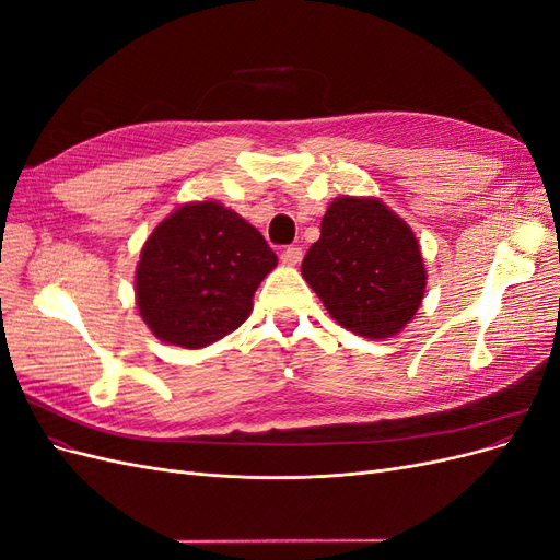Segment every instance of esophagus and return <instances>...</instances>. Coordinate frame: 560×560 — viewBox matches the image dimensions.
Returning <instances> with one entry per match:
<instances>
[{
  "instance_id": "esophagus-1",
  "label": "esophagus",
  "mask_w": 560,
  "mask_h": 560,
  "mask_svg": "<svg viewBox=\"0 0 560 560\" xmlns=\"http://www.w3.org/2000/svg\"><path fill=\"white\" fill-rule=\"evenodd\" d=\"M301 257H303L301 247H296V245H292V247H284V252H282V264H287V266H296V264L301 261Z\"/></svg>"
}]
</instances>
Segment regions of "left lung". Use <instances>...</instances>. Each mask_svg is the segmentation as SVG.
<instances>
[{
    "label": "left lung",
    "instance_id": "1",
    "mask_svg": "<svg viewBox=\"0 0 560 560\" xmlns=\"http://www.w3.org/2000/svg\"><path fill=\"white\" fill-rule=\"evenodd\" d=\"M301 273L329 315L358 336L387 338L409 325L428 270L409 224L378 198H334Z\"/></svg>",
    "mask_w": 560,
    "mask_h": 560
}]
</instances>
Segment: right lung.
<instances>
[{
  "instance_id": "obj_1",
  "label": "right lung",
  "mask_w": 560,
  "mask_h": 560,
  "mask_svg": "<svg viewBox=\"0 0 560 560\" xmlns=\"http://www.w3.org/2000/svg\"><path fill=\"white\" fill-rule=\"evenodd\" d=\"M276 266V252L241 214L217 200L189 202L147 238L135 299L161 341L198 350L243 325Z\"/></svg>"
}]
</instances>
